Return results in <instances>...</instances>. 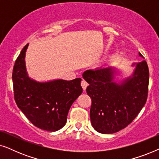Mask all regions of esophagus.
Instances as JSON below:
<instances>
[{"label":"esophagus","instance_id":"1","mask_svg":"<svg viewBox=\"0 0 159 159\" xmlns=\"http://www.w3.org/2000/svg\"><path fill=\"white\" fill-rule=\"evenodd\" d=\"M81 85H82V88H83V90H85L87 87H88V83L86 81H84V80H82V81L81 82Z\"/></svg>","mask_w":159,"mask_h":159}]
</instances>
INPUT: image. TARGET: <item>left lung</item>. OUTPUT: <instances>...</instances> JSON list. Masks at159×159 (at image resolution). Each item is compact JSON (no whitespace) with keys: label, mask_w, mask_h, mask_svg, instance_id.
I'll use <instances>...</instances> for the list:
<instances>
[{"label":"left lung","mask_w":159,"mask_h":159,"mask_svg":"<svg viewBox=\"0 0 159 159\" xmlns=\"http://www.w3.org/2000/svg\"><path fill=\"white\" fill-rule=\"evenodd\" d=\"M139 56H143L140 53ZM136 65L132 76L121 83L114 81L116 71L113 68L89 69L82 74L89 86L90 121L97 132L112 134L129 125L146 103L148 92L149 70L147 62Z\"/></svg>","instance_id":"1"}]
</instances>
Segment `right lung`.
<instances>
[{
	"mask_svg": "<svg viewBox=\"0 0 159 159\" xmlns=\"http://www.w3.org/2000/svg\"><path fill=\"white\" fill-rule=\"evenodd\" d=\"M28 45L29 43L21 50L13 69L15 101L35 127L46 131H57L66 125L69 108L82 94V79L46 82L30 79L25 61Z\"/></svg>",
	"mask_w": 159,
	"mask_h": 159,
	"instance_id": "1",
	"label": "right lung"
}]
</instances>
